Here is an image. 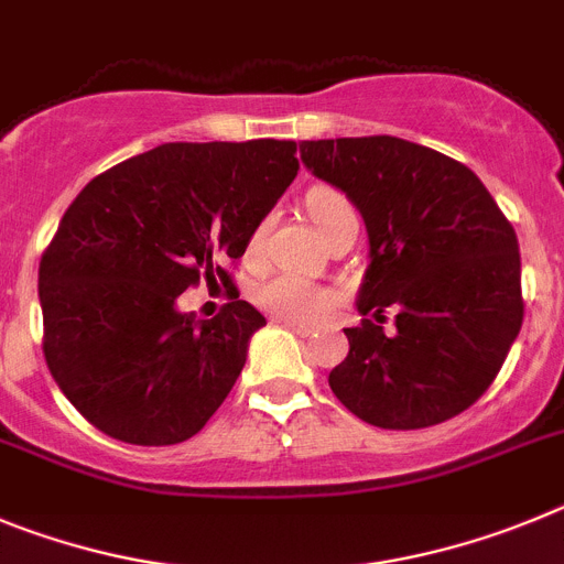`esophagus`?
Returning a JSON list of instances; mask_svg holds the SVG:
<instances>
[{
	"instance_id": "obj_1",
	"label": "esophagus",
	"mask_w": 564,
	"mask_h": 564,
	"mask_svg": "<svg viewBox=\"0 0 564 564\" xmlns=\"http://www.w3.org/2000/svg\"><path fill=\"white\" fill-rule=\"evenodd\" d=\"M275 323H283V326L292 328L294 334H301V337H308V334L314 332V328H312V326H306V323H297V319H289V317H278Z\"/></svg>"
}]
</instances>
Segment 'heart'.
<instances>
[{
	"label": "heart",
	"instance_id": "1",
	"mask_svg": "<svg viewBox=\"0 0 564 564\" xmlns=\"http://www.w3.org/2000/svg\"><path fill=\"white\" fill-rule=\"evenodd\" d=\"M306 207L308 216H312L314 225H317V230L323 236H328L334 227L345 225V221H359L354 202L332 185L308 187ZM261 232L263 225L252 232L250 247L258 245ZM256 301L263 308H270L272 314H278V317L314 323V319H319L334 306V292H328L323 286H314V283L303 281L297 275H275L256 289Z\"/></svg>",
	"mask_w": 564,
	"mask_h": 564
}]
</instances>
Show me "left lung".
Wrapping results in <instances>:
<instances>
[{
    "instance_id": "1",
    "label": "left lung",
    "mask_w": 564,
    "mask_h": 564,
    "mask_svg": "<svg viewBox=\"0 0 564 564\" xmlns=\"http://www.w3.org/2000/svg\"><path fill=\"white\" fill-rule=\"evenodd\" d=\"M301 160L362 213V326L328 373L334 395L382 430H421L478 402L522 326L517 232L464 162L399 137L303 140ZM397 312L384 335L383 312ZM371 317L368 318L367 314Z\"/></svg>"
}]
</instances>
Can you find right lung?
<instances>
[{"label":"right lung","mask_w":564,"mask_h":564,"mask_svg":"<svg viewBox=\"0 0 564 564\" xmlns=\"http://www.w3.org/2000/svg\"><path fill=\"white\" fill-rule=\"evenodd\" d=\"M292 140L165 143L95 176L39 263L44 359L93 427L140 446L187 441L247 362L263 314L247 301L210 319L176 312L245 256L297 176Z\"/></svg>","instance_id":"obj_1"}]
</instances>
